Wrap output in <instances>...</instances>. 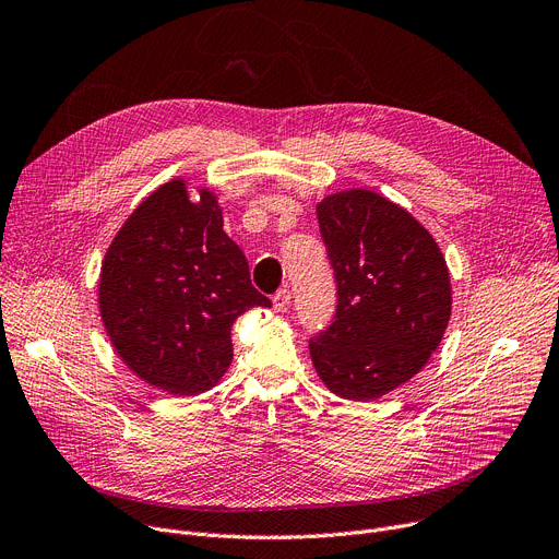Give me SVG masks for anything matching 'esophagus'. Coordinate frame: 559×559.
Returning <instances> with one entry per match:
<instances>
[{
  "label": "esophagus",
  "instance_id": "obj_1",
  "mask_svg": "<svg viewBox=\"0 0 559 559\" xmlns=\"http://www.w3.org/2000/svg\"><path fill=\"white\" fill-rule=\"evenodd\" d=\"M289 299H292L289 289H287V287H281V289L276 292V295H274V308H276L278 312H285L287 306H289Z\"/></svg>",
  "mask_w": 559,
  "mask_h": 559
}]
</instances>
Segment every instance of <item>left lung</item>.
<instances>
[{"mask_svg":"<svg viewBox=\"0 0 559 559\" xmlns=\"http://www.w3.org/2000/svg\"><path fill=\"white\" fill-rule=\"evenodd\" d=\"M317 219L337 306L310 340L312 365L337 396L380 399L442 342L451 317L447 260L413 215L371 190L326 197Z\"/></svg>","mask_w":559,"mask_h":559,"instance_id":"obj_1","label":"left lung"}]
</instances>
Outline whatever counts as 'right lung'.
<instances>
[{
  "label": "right lung",
  "mask_w": 559,
  "mask_h": 559,
  "mask_svg": "<svg viewBox=\"0 0 559 559\" xmlns=\"http://www.w3.org/2000/svg\"><path fill=\"white\" fill-rule=\"evenodd\" d=\"M217 199H188L181 179L146 197L102 264L99 308L127 367L169 394L211 390L233 358L230 326L272 301L251 285Z\"/></svg>",
  "instance_id": "right-lung-1"
}]
</instances>
